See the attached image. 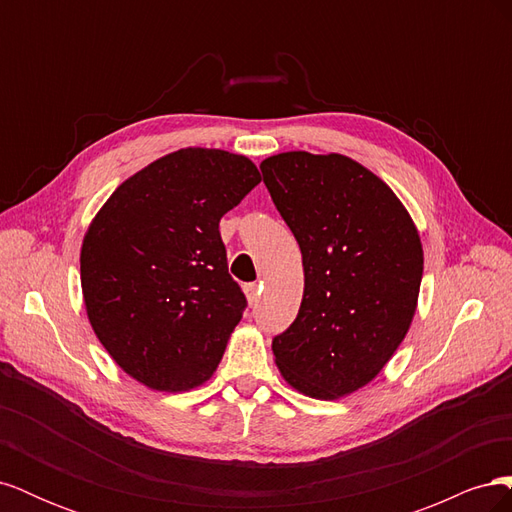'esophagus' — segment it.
I'll return each mask as SVG.
<instances>
[{
    "mask_svg": "<svg viewBox=\"0 0 512 512\" xmlns=\"http://www.w3.org/2000/svg\"><path fill=\"white\" fill-rule=\"evenodd\" d=\"M243 290H245V297H247V301H250L252 305L258 301V294H260V284H256V282H250V284H245L243 286Z\"/></svg>",
    "mask_w": 512,
    "mask_h": 512,
    "instance_id": "esophagus-1",
    "label": "esophagus"
}]
</instances>
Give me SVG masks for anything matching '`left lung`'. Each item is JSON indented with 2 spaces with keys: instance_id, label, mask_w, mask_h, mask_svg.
<instances>
[{
  "instance_id": "8db88e82",
  "label": "left lung",
  "mask_w": 512,
  "mask_h": 512,
  "mask_svg": "<svg viewBox=\"0 0 512 512\" xmlns=\"http://www.w3.org/2000/svg\"><path fill=\"white\" fill-rule=\"evenodd\" d=\"M260 170L305 271L299 314L273 337L275 363L294 389L337 399L374 380L406 337L421 239L389 185L346 156L288 151Z\"/></svg>"
}]
</instances>
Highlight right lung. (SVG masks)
<instances>
[{
  "label": "right lung",
  "instance_id": "obj_1",
  "mask_svg": "<svg viewBox=\"0 0 512 512\" xmlns=\"http://www.w3.org/2000/svg\"><path fill=\"white\" fill-rule=\"evenodd\" d=\"M260 183L222 149H179L123 181L91 222L81 284L115 363L156 391H188L222 361L247 299L228 273L220 220Z\"/></svg>",
  "mask_w": 512,
  "mask_h": 512
}]
</instances>
